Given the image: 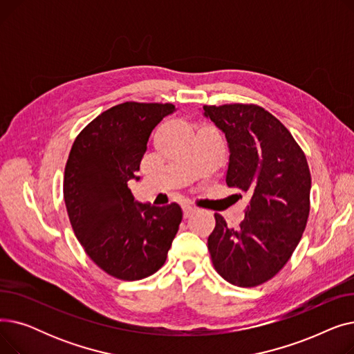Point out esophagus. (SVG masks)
<instances>
[{
    "instance_id": "obj_1",
    "label": "esophagus",
    "mask_w": 354,
    "mask_h": 354,
    "mask_svg": "<svg viewBox=\"0 0 354 354\" xmlns=\"http://www.w3.org/2000/svg\"><path fill=\"white\" fill-rule=\"evenodd\" d=\"M198 209L192 208V207H183V218H189L192 216Z\"/></svg>"
}]
</instances>
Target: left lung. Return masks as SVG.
<instances>
[{"mask_svg":"<svg viewBox=\"0 0 354 354\" xmlns=\"http://www.w3.org/2000/svg\"><path fill=\"white\" fill-rule=\"evenodd\" d=\"M225 135L227 185L251 195L238 230L215 214L208 250L216 272L238 287H255L280 271L299 245L310 212L307 159L286 126L255 104L203 106Z\"/></svg>","mask_w":354,"mask_h":354,"instance_id":"8db88e82","label":"left lung"}]
</instances>
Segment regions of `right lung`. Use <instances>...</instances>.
<instances>
[{
    "label": "right lung",
    "mask_w": 354,
    "mask_h": 354,
    "mask_svg": "<svg viewBox=\"0 0 354 354\" xmlns=\"http://www.w3.org/2000/svg\"><path fill=\"white\" fill-rule=\"evenodd\" d=\"M175 106L126 102L103 111L74 140L64 171V202L74 234L93 263L119 280L155 274L179 230L178 203L135 201L127 182L158 123Z\"/></svg>",
    "instance_id": "add662e5"
}]
</instances>
